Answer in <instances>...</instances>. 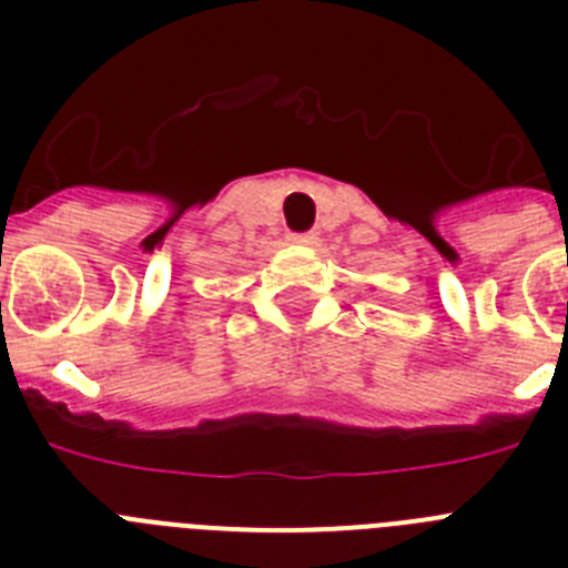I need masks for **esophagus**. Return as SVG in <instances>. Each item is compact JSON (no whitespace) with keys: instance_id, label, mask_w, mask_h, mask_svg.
I'll return each mask as SVG.
<instances>
[{"instance_id":"esophagus-1","label":"esophagus","mask_w":568,"mask_h":568,"mask_svg":"<svg viewBox=\"0 0 568 568\" xmlns=\"http://www.w3.org/2000/svg\"><path fill=\"white\" fill-rule=\"evenodd\" d=\"M290 241H293V244H315V235L313 233H295V235H290Z\"/></svg>"}]
</instances>
